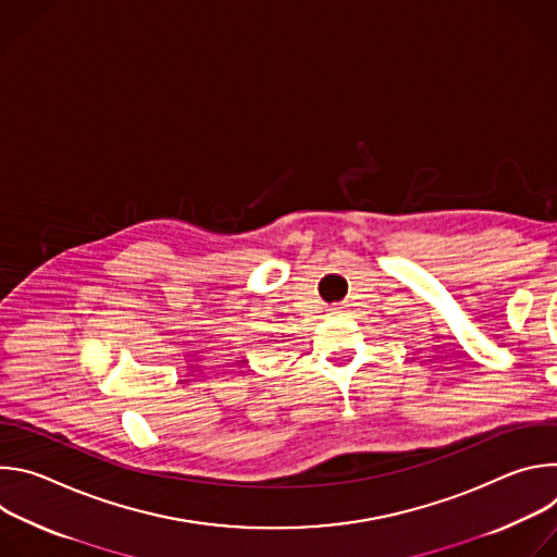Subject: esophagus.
<instances>
[{"instance_id": "obj_1", "label": "esophagus", "mask_w": 557, "mask_h": 557, "mask_svg": "<svg viewBox=\"0 0 557 557\" xmlns=\"http://www.w3.org/2000/svg\"><path fill=\"white\" fill-rule=\"evenodd\" d=\"M342 308H344V306H339V304H335V306H333V308H331V310H333V312H342Z\"/></svg>"}]
</instances>
